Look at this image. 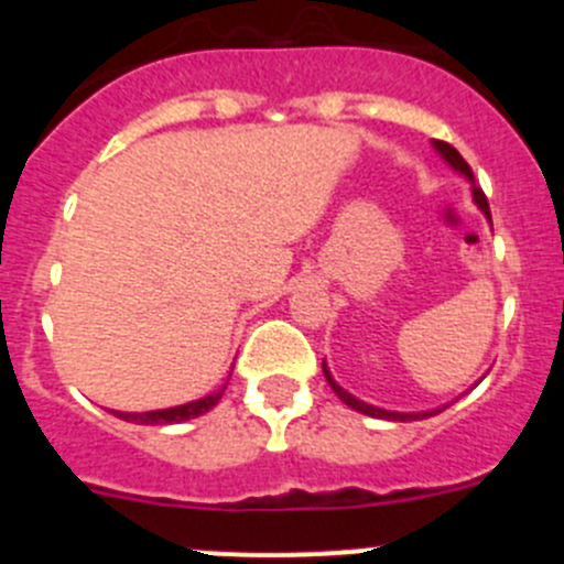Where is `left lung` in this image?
<instances>
[{"label":"left lung","instance_id":"left-lung-1","mask_svg":"<svg viewBox=\"0 0 564 564\" xmlns=\"http://www.w3.org/2000/svg\"><path fill=\"white\" fill-rule=\"evenodd\" d=\"M431 144H434V150L440 152L442 158H445V163L453 169V172H458L460 176H466V180L471 182V202H475L477 207H480V213L486 215L488 224H491V209H488V198H486V193L480 191V187H475V174H471L469 163H466L464 158L458 155L456 147L445 144V141H436L434 139V141H431ZM322 371H324V379H327V382H329V388L335 390V395H338L340 401L346 403V406H351V409H355V412H360V414H368V417L395 420V423H406V420H425V417H431V414H440L442 409H445V406H442V409H429V412H390V409L371 406V403L360 401V398H355V395H351V392H346L344 388H340V384L333 379V373H329L327 362H322Z\"/></svg>","mask_w":564,"mask_h":564}]
</instances>
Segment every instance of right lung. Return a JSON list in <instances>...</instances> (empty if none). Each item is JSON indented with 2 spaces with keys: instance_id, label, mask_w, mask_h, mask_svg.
Returning a JSON list of instances; mask_svg holds the SVG:
<instances>
[{
  "instance_id": "obj_1",
  "label": "right lung",
  "mask_w": 564,
  "mask_h": 564,
  "mask_svg": "<svg viewBox=\"0 0 564 564\" xmlns=\"http://www.w3.org/2000/svg\"><path fill=\"white\" fill-rule=\"evenodd\" d=\"M229 384V382H226ZM226 384L220 390L209 392V395L198 398V401H187L180 403V406H169V409H152V412H113L119 420H128V423H139V425H172V423H185V420L202 417L204 412L215 406V403L224 398Z\"/></svg>"
}]
</instances>
